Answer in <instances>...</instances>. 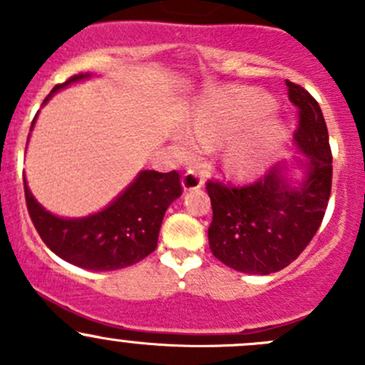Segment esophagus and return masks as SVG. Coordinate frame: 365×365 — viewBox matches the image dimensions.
<instances>
[{"label":"esophagus","mask_w":365,"mask_h":365,"mask_svg":"<svg viewBox=\"0 0 365 365\" xmlns=\"http://www.w3.org/2000/svg\"><path fill=\"white\" fill-rule=\"evenodd\" d=\"M182 183L185 190H197L203 187V175H201L200 171H196V169H189V171L183 175Z\"/></svg>","instance_id":"esophagus-1"}]
</instances>
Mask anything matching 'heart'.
<instances>
[{"mask_svg":"<svg viewBox=\"0 0 365 365\" xmlns=\"http://www.w3.org/2000/svg\"><path fill=\"white\" fill-rule=\"evenodd\" d=\"M272 108H274V102L267 95L254 90L235 91L220 101L208 102L194 118L192 135L182 134L180 148L185 153L196 152L200 145H208L217 139H222L224 135L237 130L240 125L272 111ZM279 138H281V128L268 127L259 138L235 143L224 155L226 164L237 171L257 168L270 153L272 146L279 141Z\"/></svg>","mask_w":365,"mask_h":365,"instance_id":"1","label":"heart"}]
</instances>
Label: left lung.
Wrapping results in <instances>:
<instances>
[{"label": "left lung", "mask_w": 365, "mask_h": 365, "mask_svg": "<svg viewBox=\"0 0 365 365\" xmlns=\"http://www.w3.org/2000/svg\"><path fill=\"white\" fill-rule=\"evenodd\" d=\"M289 101L298 109L293 134L305 153V178L293 185L281 165L244 185L208 180L212 224L208 242L213 256L244 274H274L300 256L325 217L332 189V152L319 104L300 84L286 81Z\"/></svg>", "instance_id": "obj_1"}]
</instances>
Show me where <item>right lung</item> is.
<instances>
[{"label": "right lung", "mask_w": 365, "mask_h": 365, "mask_svg": "<svg viewBox=\"0 0 365 365\" xmlns=\"http://www.w3.org/2000/svg\"><path fill=\"white\" fill-rule=\"evenodd\" d=\"M88 76L77 73L56 84L49 97ZM182 192L178 171H141L134 183L102 212L84 219H60L36 203L24 180L26 206L43 244L61 259L98 272L130 267L155 251L165 210Z\"/></svg>", "instance_id": "obj_1"}]
</instances>
